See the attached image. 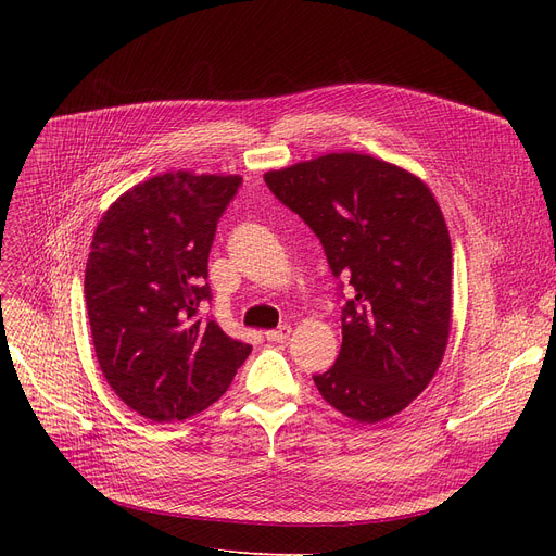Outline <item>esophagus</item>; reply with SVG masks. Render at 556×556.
Instances as JSON below:
<instances>
[{"instance_id":"34e87169","label":"esophagus","mask_w":556,"mask_h":556,"mask_svg":"<svg viewBox=\"0 0 556 556\" xmlns=\"http://www.w3.org/2000/svg\"><path fill=\"white\" fill-rule=\"evenodd\" d=\"M288 336H290V327L288 325H281L279 329L266 331V340H270V342H283V340H288Z\"/></svg>"}]
</instances>
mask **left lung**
<instances>
[{"label": "left lung", "mask_w": 556, "mask_h": 556, "mask_svg": "<svg viewBox=\"0 0 556 556\" xmlns=\"http://www.w3.org/2000/svg\"><path fill=\"white\" fill-rule=\"evenodd\" d=\"M263 180L352 286L340 356L313 376L319 394L358 424L399 415L440 369L453 323V248L440 204L415 173L356 151L268 170Z\"/></svg>", "instance_id": "left-lung-1"}]
</instances>
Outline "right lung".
Returning <instances> with one entry per match:
<instances>
[{"mask_svg": "<svg viewBox=\"0 0 556 556\" xmlns=\"http://www.w3.org/2000/svg\"><path fill=\"white\" fill-rule=\"evenodd\" d=\"M239 175L168 170L116 198L85 266L92 342L108 386L155 424L216 403L252 346L198 317L207 258Z\"/></svg>", "mask_w": 556, "mask_h": 556, "instance_id": "1", "label": "right lung"}]
</instances>
